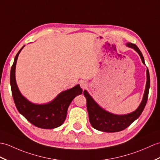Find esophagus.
Wrapping results in <instances>:
<instances>
[{"label":"esophagus","instance_id":"obj_1","mask_svg":"<svg viewBox=\"0 0 160 160\" xmlns=\"http://www.w3.org/2000/svg\"><path fill=\"white\" fill-rule=\"evenodd\" d=\"M80 87L82 88V89H84V88H86L87 87V82L86 81H84V80H81L80 82Z\"/></svg>","mask_w":160,"mask_h":160}]
</instances>
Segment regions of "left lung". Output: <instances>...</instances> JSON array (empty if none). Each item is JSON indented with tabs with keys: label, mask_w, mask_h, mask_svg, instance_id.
I'll return each mask as SVG.
<instances>
[{
	"label": "left lung",
	"mask_w": 160,
	"mask_h": 160,
	"mask_svg": "<svg viewBox=\"0 0 160 160\" xmlns=\"http://www.w3.org/2000/svg\"><path fill=\"white\" fill-rule=\"evenodd\" d=\"M128 47L133 48L140 57L144 65V59L139 48L132 43H126ZM150 87V76L148 69H147V83L144 95L140 104L136 110L126 114H115L103 109L93 99L87 90L84 91V95L87 99V108L88 110L89 121L92 127L97 130L104 132H117L123 130L129 127L132 122L138 118L146 106L148 91Z\"/></svg>",
	"instance_id": "obj_1"
}]
</instances>
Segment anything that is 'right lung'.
I'll use <instances>...</instances> for the list:
<instances>
[{
	"label": "right lung",
	"instance_id": "obj_1",
	"mask_svg": "<svg viewBox=\"0 0 160 160\" xmlns=\"http://www.w3.org/2000/svg\"><path fill=\"white\" fill-rule=\"evenodd\" d=\"M22 47L14 58L10 73V84L14 103L18 110L35 126L42 129H54L64 122L68 107L76 96L81 95L82 89L79 84L60 92L52 101L38 104L31 102L22 95L16 80V67Z\"/></svg>",
	"mask_w": 160,
	"mask_h": 160
}]
</instances>
